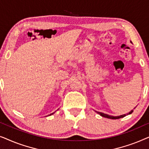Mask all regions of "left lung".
Returning a JSON list of instances; mask_svg holds the SVG:
<instances>
[{"label":"left lung","mask_w":149,"mask_h":149,"mask_svg":"<svg viewBox=\"0 0 149 149\" xmlns=\"http://www.w3.org/2000/svg\"><path fill=\"white\" fill-rule=\"evenodd\" d=\"M97 112V111H96ZM133 111H132L129 114H131ZM97 113H98L99 115H100L102 117H106V118H108V119H120V118H122V117H125L126 115H120V116H117V117H113V116H111V115H107V114H104L103 113H100V112H97Z\"/></svg>","instance_id":"8db88e82"}]
</instances>
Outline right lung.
I'll use <instances>...</instances> for the list:
<instances>
[{
    "mask_svg": "<svg viewBox=\"0 0 149 149\" xmlns=\"http://www.w3.org/2000/svg\"><path fill=\"white\" fill-rule=\"evenodd\" d=\"M54 113H52V114H50V115H53V114H54Z\"/></svg>",
    "mask_w": 149,
    "mask_h": 149,
    "instance_id": "add662e5",
    "label": "right lung"
}]
</instances>
